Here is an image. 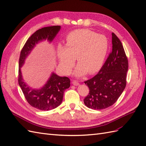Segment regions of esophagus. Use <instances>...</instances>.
I'll use <instances>...</instances> for the list:
<instances>
[{"label":"esophagus","mask_w":146,"mask_h":146,"mask_svg":"<svg viewBox=\"0 0 146 146\" xmlns=\"http://www.w3.org/2000/svg\"><path fill=\"white\" fill-rule=\"evenodd\" d=\"M72 84H73V85H74V86L79 85V83H78V82L77 81H76V80H73V81H72Z\"/></svg>","instance_id":"34e87169"}]
</instances>
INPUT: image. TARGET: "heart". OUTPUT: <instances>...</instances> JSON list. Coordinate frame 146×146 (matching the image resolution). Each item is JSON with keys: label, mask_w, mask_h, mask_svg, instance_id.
<instances>
[{"label": "heart", "mask_w": 146, "mask_h": 146, "mask_svg": "<svg viewBox=\"0 0 146 146\" xmlns=\"http://www.w3.org/2000/svg\"><path fill=\"white\" fill-rule=\"evenodd\" d=\"M109 50V41L102 35L88 29L70 32L66 36L65 47L58 46L57 54L62 70L69 73L76 58L78 66L75 74L82 76L94 74L100 70Z\"/></svg>", "instance_id": "1"}]
</instances>
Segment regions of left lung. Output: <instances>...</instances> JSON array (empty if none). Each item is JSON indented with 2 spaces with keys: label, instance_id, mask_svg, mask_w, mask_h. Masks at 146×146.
I'll use <instances>...</instances> for the list:
<instances>
[{
  "label": "left lung",
  "instance_id": "1",
  "mask_svg": "<svg viewBox=\"0 0 146 146\" xmlns=\"http://www.w3.org/2000/svg\"><path fill=\"white\" fill-rule=\"evenodd\" d=\"M112 50L99 73L84 81L89 89L84 99L86 106L94 110L110 107L121 96L126 85L128 60L118 37L111 33Z\"/></svg>",
  "mask_w": 146,
  "mask_h": 146
}]
</instances>
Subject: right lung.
Wrapping results in <instances>:
<instances>
[{
  "instance_id": "1",
  "label": "right lung",
  "mask_w": 146,
  "mask_h": 146,
  "mask_svg": "<svg viewBox=\"0 0 146 146\" xmlns=\"http://www.w3.org/2000/svg\"><path fill=\"white\" fill-rule=\"evenodd\" d=\"M60 29V26L44 27L38 29L29 37L20 52L18 69V84L28 104L33 107L40 110H50L60 105L66 89L70 86L68 77H60L54 73L44 86L40 89H33L25 84L23 80L20 68L25 60L36 44L44 39L51 41Z\"/></svg>"
}]
</instances>
